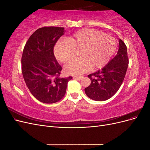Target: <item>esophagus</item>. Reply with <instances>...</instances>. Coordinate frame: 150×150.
I'll use <instances>...</instances> for the list:
<instances>
[{
	"label": "esophagus",
	"instance_id": "obj_1",
	"mask_svg": "<svg viewBox=\"0 0 150 150\" xmlns=\"http://www.w3.org/2000/svg\"><path fill=\"white\" fill-rule=\"evenodd\" d=\"M73 78L75 79H78L80 80L81 78H83V76H75L73 77Z\"/></svg>",
	"mask_w": 150,
	"mask_h": 150
}]
</instances>
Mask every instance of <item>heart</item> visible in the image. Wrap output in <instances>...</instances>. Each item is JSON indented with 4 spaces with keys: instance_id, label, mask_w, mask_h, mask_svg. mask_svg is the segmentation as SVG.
<instances>
[{
    "instance_id": "1",
    "label": "heart",
    "mask_w": 150,
    "mask_h": 150,
    "mask_svg": "<svg viewBox=\"0 0 150 150\" xmlns=\"http://www.w3.org/2000/svg\"><path fill=\"white\" fill-rule=\"evenodd\" d=\"M116 40L100 31L85 29L61 40L54 47V55L62 64L74 57L79 51L80 58L68 62L64 71L68 74L78 75L92 69H101L110 62L116 51Z\"/></svg>"
}]
</instances>
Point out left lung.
<instances>
[{
  "label": "left lung",
  "instance_id": "obj_1",
  "mask_svg": "<svg viewBox=\"0 0 150 150\" xmlns=\"http://www.w3.org/2000/svg\"><path fill=\"white\" fill-rule=\"evenodd\" d=\"M128 64L126 46L120 39L119 49L115 57L101 70L88 76L91 84L84 89L87 96L94 101H103L114 96L125 79Z\"/></svg>",
  "mask_w": 150,
  "mask_h": 150
}]
</instances>
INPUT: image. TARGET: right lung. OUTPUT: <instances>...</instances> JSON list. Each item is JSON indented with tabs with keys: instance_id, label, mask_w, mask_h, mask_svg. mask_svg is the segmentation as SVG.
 Here are the masks:
<instances>
[{
	"instance_id": "1",
	"label": "right lung",
	"mask_w": 150,
	"mask_h": 150,
	"mask_svg": "<svg viewBox=\"0 0 150 150\" xmlns=\"http://www.w3.org/2000/svg\"><path fill=\"white\" fill-rule=\"evenodd\" d=\"M64 28L43 27L36 30L25 43L21 58L22 72L31 94L39 101L51 104L63 98L69 76L61 78L62 67L54 54L56 43Z\"/></svg>"
}]
</instances>
